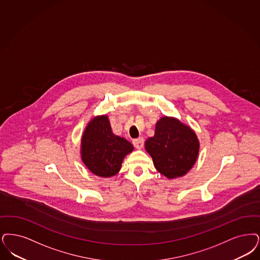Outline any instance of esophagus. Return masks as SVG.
Wrapping results in <instances>:
<instances>
[{"instance_id": "obj_1", "label": "esophagus", "mask_w": 260, "mask_h": 260, "mask_svg": "<svg viewBox=\"0 0 260 260\" xmlns=\"http://www.w3.org/2000/svg\"><path fill=\"white\" fill-rule=\"evenodd\" d=\"M133 144H134L136 149H141L143 145H144V138L143 137H139V138L134 139Z\"/></svg>"}]
</instances>
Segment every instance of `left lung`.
I'll use <instances>...</instances> for the list:
<instances>
[{"label":"left lung","instance_id":"1","mask_svg":"<svg viewBox=\"0 0 260 260\" xmlns=\"http://www.w3.org/2000/svg\"><path fill=\"white\" fill-rule=\"evenodd\" d=\"M145 148L156 170L168 179L183 176L196 164L199 142L193 131L174 118L162 117Z\"/></svg>","mask_w":260,"mask_h":260}]
</instances>
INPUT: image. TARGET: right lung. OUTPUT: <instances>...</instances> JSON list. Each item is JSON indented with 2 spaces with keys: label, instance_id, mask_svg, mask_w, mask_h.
Listing matches in <instances>:
<instances>
[{
  "label": "right lung",
  "instance_id": "obj_1",
  "mask_svg": "<svg viewBox=\"0 0 260 260\" xmlns=\"http://www.w3.org/2000/svg\"><path fill=\"white\" fill-rule=\"evenodd\" d=\"M133 150L131 142L112 133L105 115L93 118L81 140L82 160L98 176H114L121 169L124 157Z\"/></svg>",
  "mask_w": 260,
  "mask_h": 260
}]
</instances>
